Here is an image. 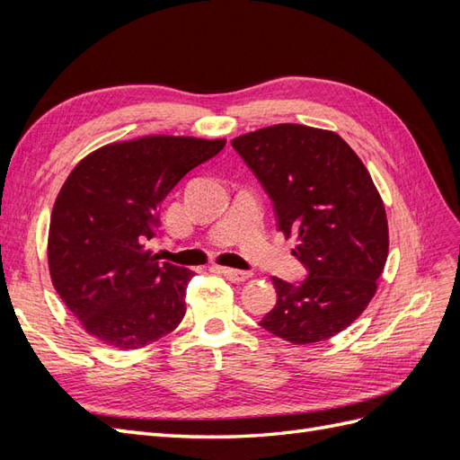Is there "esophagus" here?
Listing matches in <instances>:
<instances>
[{"label":"esophagus","instance_id":"obj_1","mask_svg":"<svg viewBox=\"0 0 460 460\" xmlns=\"http://www.w3.org/2000/svg\"><path fill=\"white\" fill-rule=\"evenodd\" d=\"M217 270L222 276H226L230 282H245L252 278V272H247V270H235V269H228V267H217Z\"/></svg>","mask_w":460,"mask_h":460}]
</instances>
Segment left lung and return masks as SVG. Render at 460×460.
Instances as JSON below:
<instances>
[{
	"label": "left lung",
	"instance_id": "8db88e82",
	"mask_svg": "<svg viewBox=\"0 0 460 460\" xmlns=\"http://www.w3.org/2000/svg\"><path fill=\"white\" fill-rule=\"evenodd\" d=\"M232 146L309 270L301 284L272 278L278 299L261 326L294 345L330 340L363 314L385 267L387 217L370 172L341 136L305 124H274Z\"/></svg>",
	"mask_w": 460,
	"mask_h": 460
}]
</instances>
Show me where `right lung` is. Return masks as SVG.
I'll return each instance as SVG.
<instances>
[{
  "label": "right lung",
  "instance_id": "add662e5",
  "mask_svg": "<svg viewBox=\"0 0 460 460\" xmlns=\"http://www.w3.org/2000/svg\"><path fill=\"white\" fill-rule=\"evenodd\" d=\"M226 140L144 136L82 159L55 199L48 264L55 291L90 336L140 349L186 314L193 272L146 249L169 191Z\"/></svg>",
  "mask_w": 460,
  "mask_h": 460
}]
</instances>
